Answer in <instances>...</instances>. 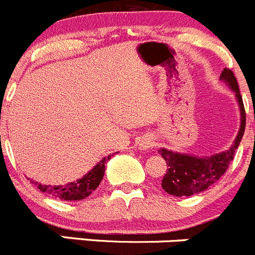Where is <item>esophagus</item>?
Returning <instances> with one entry per match:
<instances>
[{
    "mask_svg": "<svg viewBox=\"0 0 255 255\" xmlns=\"http://www.w3.org/2000/svg\"><path fill=\"white\" fill-rule=\"evenodd\" d=\"M140 146L142 149H150V147L155 146V137L152 135H146L140 140Z\"/></svg>",
    "mask_w": 255,
    "mask_h": 255,
    "instance_id": "34e87169",
    "label": "esophagus"
}]
</instances>
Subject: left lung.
I'll return each mask as SVG.
<instances>
[{"label":"left lung","instance_id":"obj_1","mask_svg":"<svg viewBox=\"0 0 255 255\" xmlns=\"http://www.w3.org/2000/svg\"><path fill=\"white\" fill-rule=\"evenodd\" d=\"M220 79L224 80L234 90L238 99L242 113V124L238 136L228 151L209 157L189 156V155L169 151L166 149H160L159 152L165 159L168 166L165 175L161 180V188L170 195L190 196L193 194L204 191L210 185L217 183L227 171L230 161L234 157L235 150L238 149L239 142L243 137L246 130V109H244L237 77L234 76L232 70L225 67L220 75Z\"/></svg>","mask_w":255,"mask_h":255}]
</instances>
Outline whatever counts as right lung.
<instances>
[{
    "instance_id": "obj_1",
    "label": "right lung",
    "mask_w": 255,
    "mask_h": 255,
    "mask_svg": "<svg viewBox=\"0 0 255 255\" xmlns=\"http://www.w3.org/2000/svg\"><path fill=\"white\" fill-rule=\"evenodd\" d=\"M109 159H110V155L108 157H104L98 165L90 173H87L84 178L79 179L74 183L66 184V185L50 186L42 185V184L35 183V181L33 183L37 185V188L42 193L50 194L53 198H59L61 200H81V199L87 198L101 183L104 178V173H105V162Z\"/></svg>"
}]
</instances>
